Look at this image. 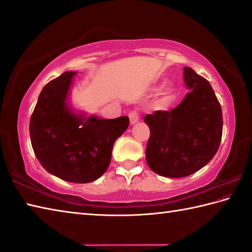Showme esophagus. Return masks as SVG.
I'll use <instances>...</instances> for the list:
<instances>
[{"label": "esophagus", "instance_id": "esophagus-1", "mask_svg": "<svg viewBox=\"0 0 252 252\" xmlns=\"http://www.w3.org/2000/svg\"><path fill=\"white\" fill-rule=\"evenodd\" d=\"M129 118H130V123L131 125H135V123L140 120V113L137 110H132L129 113Z\"/></svg>", "mask_w": 252, "mask_h": 252}]
</instances>
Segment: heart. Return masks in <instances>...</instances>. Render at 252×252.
I'll return each instance as SVG.
<instances>
[{
  "mask_svg": "<svg viewBox=\"0 0 252 252\" xmlns=\"http://www.w3.org/2000/svg\"><path fill=\"white\" fill-rule=\"evenodd\" d=\"M166 94H168V93H166Z\"/></svg>",
  "mask_w": 252,
  "mask_h": 252,
  "instance_id": "1",
  "label": "heart"
}]
</instances>
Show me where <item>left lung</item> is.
Segmentation results:
<instances>
[{"instance_id":"obj_1","label":"left lung","mask_w":252,"mask_h":252,"mask_svg":"<svg viewBox=\"0 0 252 252\" xmlns=\"http://www.w3.org/2000/svg\"><path fill=\"white\" fill-rule=\"evenodd\" d=\"M184 80L190 92L178 106L144 117L151 130L147 165L169 178L204 167L218 152L223 133V113L211 84L191 67H184Z\"/></svg>"}]
</instances>
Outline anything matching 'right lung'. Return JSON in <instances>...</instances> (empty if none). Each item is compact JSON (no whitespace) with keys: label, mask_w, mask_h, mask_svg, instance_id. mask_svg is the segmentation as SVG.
<instances>
[{"label":"right lung","mask_w":252,"mask_h":252,"mask_svg":"<svg viewBox=\"0 0 252 252\" xmlns=\"http://www.w3.org/2000/svg\"><path fill=\"white\" fill-rule=\"evenodd\" d=\"M76 72H65L42 88L29 123L32 146L42 167L62 180L87 184L105 174L113 143L129 117L99 119L76 113L68 93Z\"/></svg>","instance_id":"right-lung-1"}]
</instances>
